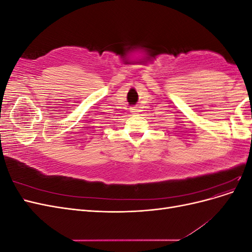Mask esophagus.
<instances>
[{
	"instance_id": "obj_1",
	"label": "esophagus",
	"mask_w": 252,
	"mask_h": 252,
	"mask_svg": "<svg viewBox=\"0 0 252 252\" xmlns=\"http://www.w3.org/2000/svg\"><path fill=\"white\" fill-rule=\"evenodd\" d=\"M130 112H131L132 114H136V113L140 112V110L138 109V107H131V108H130Z\"/></svg>"
}]
</instances>
